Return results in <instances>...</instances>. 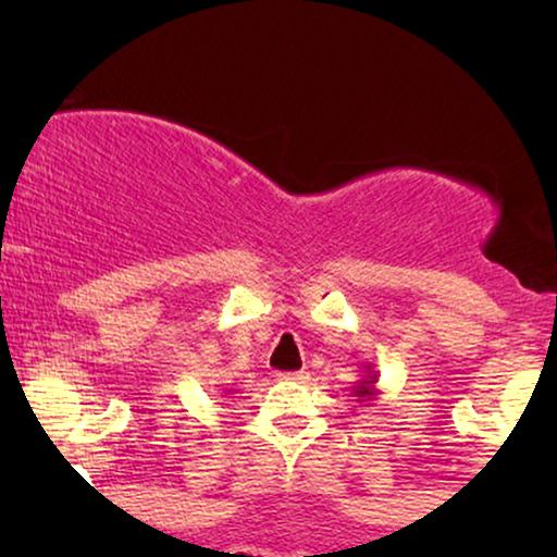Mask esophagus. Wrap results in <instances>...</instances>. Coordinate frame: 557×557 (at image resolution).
Wrapping results in <instances>:
<instances>
[{
	"instance_id": "obj_1",
	"label": "esophagus",
	"mask_w": 557,
	"mask_h": 557,
	"mask_svg": "<svg viewBox=\"0 0 557 557\" xmlns=\"http://www.w3.org/2000/svg\"><path fill=\"white\" fill-rule=\"evenodd\" d=\"M278 380H286V383H307L309 372H278Z\"/></svg>"
}]
</instances>
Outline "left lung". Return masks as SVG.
Masks as SVG:
<instances>
[{
  "label": "left lung",
  "instance_id": "left-lung-1",
  "mask_svg": "<svg viewBox=\"0 0 557 557\" xmlns=\"http://www.w3.org/2000/svg\"><path fill=\"white\" fill-rule=\"evenodd\" d=\"M377 370L375 364H362V377L357 380V383L352 385V395L357 403H364V406H370L372 400L380 398V391H377Z\"/></svg>",
  "mask_w": 557,
  "mask_h": 557
}]
</instances>
